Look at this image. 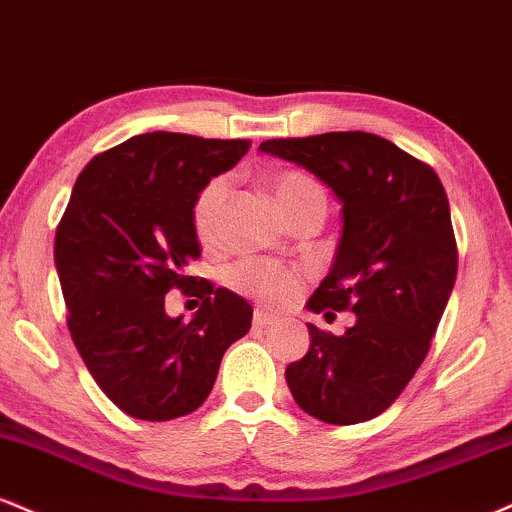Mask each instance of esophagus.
Wrapping results in <instances>:
<instances>
[{
	"instance_id": "1",
	"label": "esophagus",
	"mask_w": 512,
	"mask_h": 512,
	"mask_svg": "<svg viewBox=\"0 0 512 512\" xmlns=\"http://www.w3.org/2000/svg\"><path fill=\"white\" fill-rule=\"evenodd\" d=\"M252 322H255V326H260V329H264V326H272L279 322L274 315H269V312L264 310H255V315H252Z\"/></svg>"
}]
</instances>
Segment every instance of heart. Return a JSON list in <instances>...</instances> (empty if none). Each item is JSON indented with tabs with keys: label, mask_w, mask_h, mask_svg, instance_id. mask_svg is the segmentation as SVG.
I'll return each mask as SVG.
<instances>
[{
	"label": "heart",
	"mask_w": 512,
	"mask_h": 512,
	"mask_svg": "<svg viewBox=\"0 0 512 512\" xmlns=\"http://www.w3.org/2000/svg\"><path fill=\"white\" fill-rule=\"evenodd\" d=\"M226 193H229V183L224 176L212 178L205 188L200 190L193 202V229L200 243H214L219 233V217L221 207H224ZM274 195L283 212L298 205L305 200H324L322 188L317 186L312 178L295 171H286L274 178ZM326 202V200H324ZM229 283L238 293L257 298L264 305H286L288 300L298 293L300 276L295 269L283 267V264L257 260V257H248V260L238 262L231 267Z\"/></svg>",
	"instance_id": "heart-1"
}]
</instances>
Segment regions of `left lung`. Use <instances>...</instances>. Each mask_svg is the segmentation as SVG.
<instances>
[{"label": "left lung", "instance_id": "left-lung-1", "mask_svg": "<svg viewBox=\"0 0 512 512\" xmlns=\"http://www.w3.org/2000/svg\"><path fill=\"white\" fill-rule=\"evenodd\" d=\"M264 155L303 166L341 202L343 231L310 312H355L343 336L307 324L310 350L286 367L295 403L329 424L377 417L415 377L458 274L446 190L432 166L374 133L281 138Z\"/></svg>", "mask_w": 512, "mask_h": 512}]
</instances>
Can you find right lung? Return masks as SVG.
Returning <instances> with one entry per match:
<instances>
[{
    "label": "right lung",
    "instance_id": "obj_1",
    "mask_svg": "<svg viewBox=\"0 0 512 512\" xmlns=\"http://www.w3.org/2000/svg\"><path fill=\"white\" fill-rule=\"evenodd\" d=\"M248 150V140L133 135L92 157L73 186L54 238L69 331L97 386L135 420L200 408L226 348L250 331L248 300L205 279L190 322L164 310L171 288L195 283L197 193Z\"/></svg>",
    "mask_w": 512,
    "mask_h": 512
}]
</instances>
